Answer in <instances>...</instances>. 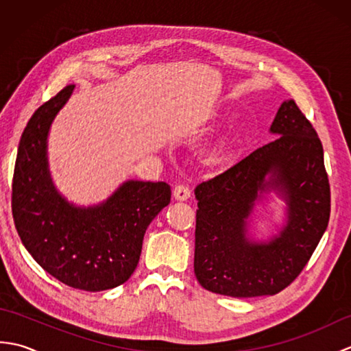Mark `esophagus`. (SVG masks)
<instances>
[{
    "instance_id": "esophagus-1",
    "label": "esophagus",
    "mask_w": 351,
    "mask_h": 351,
    "mask_svg": "<svg viewBox=\"0 0 351 351\" xmlns=\"http://www.w3.org/2000/svg\"><path fill=\"white\" fill-rule=\"evenodd\" d=\"M190 195H191L190 189L187 187V185H184V184L176 185L175 190H173V197L176 200H187L190 197Z\"/></svg>"
}]
</instances>
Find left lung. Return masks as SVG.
I'll return each instance as SVG.
<instances>
[{"instance_id":"left-lung-1","label":"left lung","mask_w":351,"mask_h":351,"mask_svg":"<svg viewBox=\"0 0 351 351\" xmlns=\"http://www.w3.org/2000/svg\"><path fill=\"white\" fill-rule=\"evenodd\" d=\"M270 132L276 136L270 143L195 189V274L213 293H280L302 273L329 223L330 185L314 126L289 99L282 102ZM271 189L287 204L286 226L271 241H250L252 208Z\"/></svg>"}]
</instances>
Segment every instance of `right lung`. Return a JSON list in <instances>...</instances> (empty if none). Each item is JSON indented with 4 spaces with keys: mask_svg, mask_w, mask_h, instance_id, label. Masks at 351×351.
Returning a JSON list of instances; mask_svg holds the SVG:
<instances>
[{
    "mask_svg": "<svg viewBox=\"0 0 351 351\" xmlns=\"http://www.w3.org/2000/svg\"><path fill=\"white\" fill-rule=\"evenodd\" d=\"M75 86L34 111L18 147L12 213L22 244L45 271L64 285L104 291L122 285L137 268L143 237L170 204L166 182L126 181L93 206L69 204L52 184L47 141L51 123Z\"/></svg>",
    "mask_w": 351,
    "mask_h": 351,
    "instance_id": "add662e5",
    "label": "right lung"
}]
</instances>
